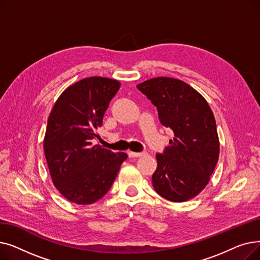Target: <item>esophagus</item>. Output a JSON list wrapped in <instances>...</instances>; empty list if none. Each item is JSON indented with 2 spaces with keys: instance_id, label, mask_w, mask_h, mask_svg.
<instances>
[{
  "instance_id": "esophagus-1",
  "label": "esophagus",
  "mask_w": 260,
  "mask_h": 260,
  "mask_svg": "<svg viewBox=\"0 0 260 260\" xmlns=\"http://www.w3.org/2000/svg\"><path fill=\"white\" fill-rule=\"evenodd\" d=\"M146 153H144V152H142V153H135V152H129L128 153V155H129V157H142V156H144Z\"/></svg>"
}]
</instances>
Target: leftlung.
<instances>
[{"label": "left lung", "mask_w": 260, "mask_h": 260, "mask_svg": "<svg viewBox=\"0 0 260 260\" xmlns=\"http://www.w3.org/2000/svg\"><path fill=\"white\" fill-rule=\"evenodd\" d=\"M157 107L161 124L174 139L157 154L152 181L156 192L173 202L197 196L207 186L219 158L216 121L207 100L185 82L158 77L137 85Z\"/></svg>", "instance_id": "1"}]
</instances>
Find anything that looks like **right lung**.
Returning a JSON list of instances; mask_svg holds the SVG:
<instances>
[{"mask_svg":"<svg viewBox=\"0 0 260 260\" xmlns=\"http://www.w3.org/2000/svg\"><path fill=\"white\" fill-rule=\"evenodd\" d=\"M119 88L120 82L114 79L80 80L60 94L48 117L43 145L49 173L53 185L74 203L101 199L127 158L125 153L92 144Z\"/></svg>","mask_w":260,"mask_h":260,"instance_id":"right-lung-1","label":"right lung"}]
</instances>
